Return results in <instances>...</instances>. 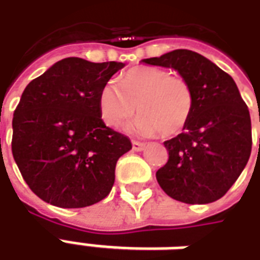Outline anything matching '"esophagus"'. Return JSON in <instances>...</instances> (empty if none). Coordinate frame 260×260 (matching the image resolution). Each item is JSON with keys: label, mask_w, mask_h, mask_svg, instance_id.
<instances>
[{"label": "esophagus", "mask_w": 260, "mask_h": 260, "mask_svg": "<svg viewBox=\"0 0 260 260\" xmlns=\"http://www.w3.org/2000/svg\"><path fill=\"white\" fill-rule=\"evenodd\" d=\"M132 149L135 150V152H141L145 149V143H142V142L138 141H132Z\"/></svg>", "instance_id": "obj_1"}]
</instances>
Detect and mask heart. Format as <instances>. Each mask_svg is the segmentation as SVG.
<instances>
[{"label":"heart","mask_w":260,"mask_h":260,"mask_svg":"<svg viewBox=\"0 0 260 260\" xmlns=\"http://www.w3.org/2000/svg\"><path fill=\"white\" fill-rule=\"evenodd\" d=\"M193 91L181 76L156 67H138L125 72L119 86L107 82L99 94L103 121L115 126L138 111L128 128L143 136L180 134L193 111Z\"/></svg>","instance_id":"obj_1"}]
</instances>
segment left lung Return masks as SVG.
Segmentation results:
<instances>
[{
	"label": "left lung",
	"instance_id": "left-lung-1",
	"mask_svg": "<svg viewBox=\"0 0 260 260\" xmlns=\"http://www.w3.org/2000/svg\"><path fill=\"white\" fill-rule=\"evenodd\" d=\"M143 62L178 71L195 99L184 131L164 142L169 160L156 173L158 185L189 205L217 201L245 169L252 149L251 115L234 79L191 50H174Z\"/></svg>",
	"mask_w": 260,
	"mask_h": 260
}]
</instances>
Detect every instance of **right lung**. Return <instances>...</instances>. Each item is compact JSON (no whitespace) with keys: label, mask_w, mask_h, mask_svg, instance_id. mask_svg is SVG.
<instances>
[{"label":"right lung","mask_w":260,"mask_h":260,"mask_svg":"<svg viewBox=\"0 0 260 260\" xmlns=\"http://www.w3.org/2000/svg\"><path fill=\"white\" fill-rule=\"evenodd\" d=\"M124 67L69 57L26 86L12 119V154L44 202L78 209L111 191L117 160L132 143L103 122L99 94Z\"/></svg>","instance_id":"obj_1"}]
</instances>
